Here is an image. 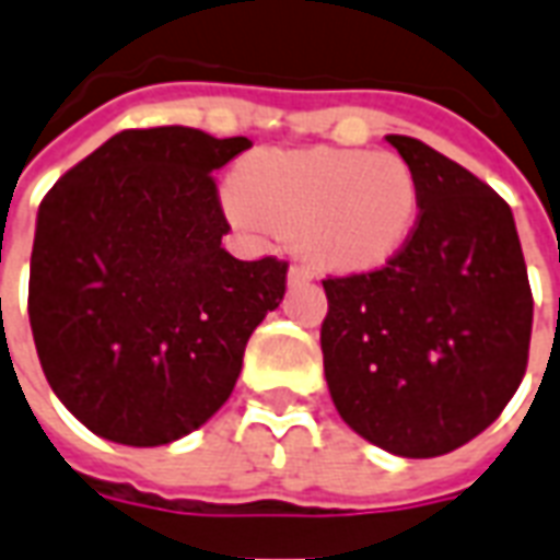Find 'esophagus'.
Returning a JSON list of instances; mask_svg holds the SVG:
<instances>
[{
	"mask_svg": "<svg viewBox=\"0 0 560 560\" xmlns=\"http://www.w3.org/2000/svg\"><path fill=\"white\" fill-rule=\"evenodd\" d=\"M313 268H310V265H301V262H295L292 265V268H289V283L295 285V283H310V280H313Z\"/></svg>",
	"mask_w": 560,
	"mask_h": 560,
	"instance_id": "34e87169",
	"label": "esophagus"
}]
</instances>
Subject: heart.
Masks as SVG:
<instances>
[{
	"instance_id": "heart-1",
	"label": "heart",
	"mask_w": 560,
	"mask_h": 560,
	"mask_svg": "<svg viewBox=\"0 0 560 560\" xmlns=\"http://www.w3.org/2000/svg\"><path fill=\"white\" fill-rule=\"evenodd\" d=\"M226 203L242 224L292 235L322 268L369 271L413 233L419 183L395 153L262 150L238 165Z\"/></svg>"
}]
</instances>
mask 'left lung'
<instances>
[{"label": "left lung", "mask_w": 560, "mask_h": 560, "mask_svg": "<svg viewBox=\"0 0 560 560\" xmlns=\"http://www.w3.org/2000/svg\"><path fill=\"white\" fill-rule=\"evenodd\" d=\"M419 215L384 268L327 277L325 377L357 434L401 457L455 452L493 424L528 365L532 285L511 206L407 136Z\"/></svg>", "instance_id": "1"}]
</instances>
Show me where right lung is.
I'll return each mask as SVG.
<instances>
[{
    "label": "right lung",
    "mask_w": 560,
    "mask_h": 560,
    "mask_svg": "<svg viewBox=\"0 0 560 560\" xmlns=\"http://www.w3.org/2000/svg\"><path fill=\"white\" fill-rule=\"evenodd\" d=\"M247 138L124 129L37 209L28 322L44 375L96 436L165 445L218 413L289 265L235 259L212 171Z\"/></svg>",
    "instance_id": "obj_1"
}]
</instances>
